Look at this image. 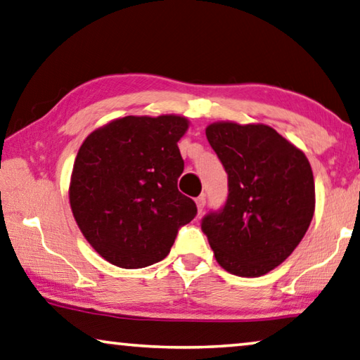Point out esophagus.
Returning a JSON list of instances; mask_svg holds the SVG:
<instances>
[{
	"label": "esophagus",
	"instance_id": "esophagus-1",
	"mask_svg": "<svg viewBox=\"0 0 360 360\" xmlns=\"http://www.w3.org/2000/svg\"><path fill=\"white\" fill-rule=\"evenodd\" d=\"M205 195H200V197H197L195 198V203H197V210H198V213H202L203 212V208H205Z\"/></svg>",
	"mask_w": 360,
	"mask_h": 360
}]
</instances>
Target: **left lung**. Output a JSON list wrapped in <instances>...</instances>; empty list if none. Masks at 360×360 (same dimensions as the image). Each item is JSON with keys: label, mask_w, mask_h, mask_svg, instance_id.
<instances>
[{"label": "left lung", "mask_w": 360, "mask_h": 360, "mask_svg": "<svg viewBox=\"0 0 360 360\" xmlns=\"http://www.w3.org/2000/svg\"><path fill=\"white\" fill-rule=\"evenodd\" d=\"M205 134L228 173V198L203 217L202 231L224 270L265 275L292 254L312 221L309 160L265 124L213 122Z\"/></svg>", "instance_id": "left-lung-1"}]
</instances>
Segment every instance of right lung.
Instances as JSON below:
<instances>
[{
  "label": "right lung",
  "instance_id": "obj_1",
  "mask_svg": "<svg viewBox=\"0 0 360 360\" xmlns=\"http://www.w3.org/2000/svg\"><path fill=\"white\" fill-rule=\"evenodd\" d=\"M186 117L126 116L85 139L74 162L69 202L89 244L121 268H143L169 254L197 214L178 191V142Z\"/></svg>",
  "mask_w": 360,
  "mask_h": 360
}]
</instances>
